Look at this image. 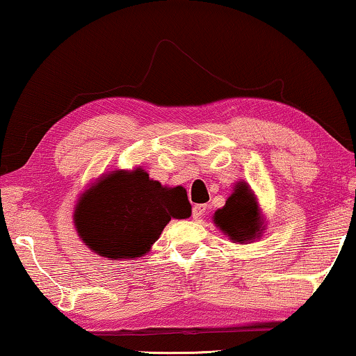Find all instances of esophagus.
<instances>
[{"label": "esophagus", "instance_id": "1", "mask_svg": "<svg viewBox=\"0 0 356 356\" xmlns=\"http://www.w3.org/2000/svg\"><path fill=\"white\" fill-rule=\"evenodd\" d=\"M205 210H207L205 205H202V204L193 205V209H192V217H193V220H199V218L204 217Z\"/></svg>", "mask_w": 356, "mask_h": 356}]
</instances>
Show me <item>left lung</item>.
<instances>
[{
  "instance_id": "obj_1",
  "label": "left lung",
  "mask_w": 356,
  "mask_h": 356,
  "mask_svg": "<svg viewBox=\"0 0 356 356\" xmlns=\"http://www.w3.org/2000/svg\"><path fill=\"white\" fill-rule=\"evenodd\" d=\"M215 227L236 245L253 243L266 230L258 197L245 181H238L222 209L213 213Z\"/></svg>"
}]
</instances>
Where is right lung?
<instances>
[{"label": "right lung", "mask_w": 356, "mask_h": 356, "mask_svg": "<svg viewBox=\"0 0 356 356\" xmlns=\"http://www.w3.org/2000/svg\"><path fill=\"white\" fill-rule=\"evenodd\" d=\"M192 205L182 186H161L139 165L110 170L80 193L74 225L93 253L110 259L145 256L170 218H188Z\"/></svg>", "instance_id": "1"}]
</instances>
